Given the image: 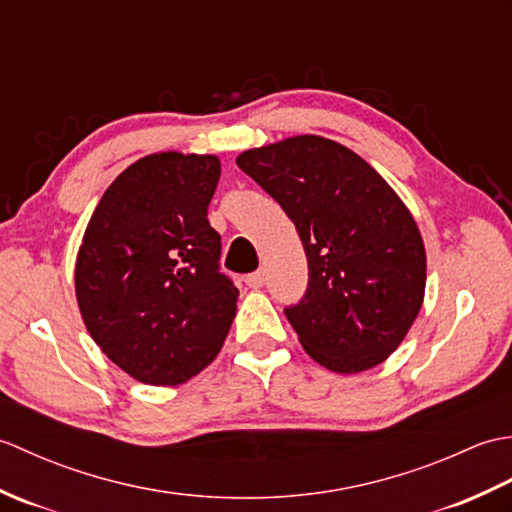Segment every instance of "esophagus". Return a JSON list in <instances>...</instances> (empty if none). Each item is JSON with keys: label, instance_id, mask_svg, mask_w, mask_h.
Masks as SVG:
<instances>
[{"label": "esophagus", "instance_id": "esophagus-1", "mask_svg": "<svg viewBox=\"0 0 512 512\" xmlns=\"http://www.w3.org/2000/svg\"><path fill=\"white\" fill-rule=\"evenodd\" d=\"M246 284H248L250 288H262V286L266 284L264 270H257V273H250V275L246 277Z\"/></svg>", "mask_w": 512, "mask_h": 512}]
</instances>
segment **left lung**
Listing matches in <instances>:
<instances>
[{
	"label": "left lung",
	"instance_id": "left-lung-1",
	"mask_svg": "<svg viewBox=\"0 0 512 512\" xmlns=\"http://www.w3.org/2000/svg\"><path fill=\"white\" fill-rule=\"evenodd\" d=\"M235 162L279 202L306 250V297L286 308L303 350L336 374L387 361L427 286V253L407 204L369 162L323 136H290Z\"/></svg>",
	"mask_w": 512,
	"mask_h": 512
}]
</instances>
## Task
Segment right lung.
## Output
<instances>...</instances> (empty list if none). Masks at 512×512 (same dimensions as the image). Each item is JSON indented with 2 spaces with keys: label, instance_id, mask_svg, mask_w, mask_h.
Returning a JSON list of instances; mask_svg holds the SVG:
<instances>
[{
  "label": "right lung",
  "instance_id": "right-lung-1",
  "mask_svg": "<svg viewBox=\"0 0 512 512\" xmlns=\"http://www.w3.org/2000/svg\"><path fill=\"white\" fill-rule=\"evenodd\" d=\"M222 165L213 154L158 151L129 165L96 204L74 264L94 343L145 385L176 387L220 354L237 288L217 270L206 220Z\"/></svg>",
  "mask_w": 512,
  "mask_h": 512
}]
</instances>
